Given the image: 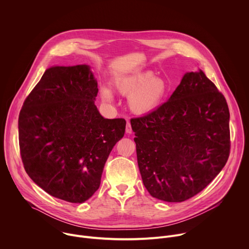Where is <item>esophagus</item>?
Wrapping results in <instances>:
<instances>
[{"mask_svg": "<svg viewBox=\"0 0 249 249\" xmlns=\"http://www.w3.org/2000/svg\"><path fill=\"white\" fill-rule=\"evenodd\" d=\"M126 132L128 134L132 133V127H131V123L129 121H127V123H126Z\"/></svg>", "mask_w": 249, "mask_h": 249, "instance_id": "1", "label": "esophagus"}]
</instances>
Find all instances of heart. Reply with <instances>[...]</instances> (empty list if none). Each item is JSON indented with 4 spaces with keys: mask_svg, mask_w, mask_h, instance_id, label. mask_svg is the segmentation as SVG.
<instances>
[{
    "mask_svg": "<svg viewBox=\"0 0 249 249\" xmlns=\"http://www.w3.org/2000/svg\"><path fill=\"white\" fill-rule=\"evenodd\" d=\"M116 89L123 95H129V108L136 114H147L156 109L166 94L167 86L160 78L151 72L136 73L119 77L115 81ZM101 95L104 100H111V91L103 88Z\"/></svg>",
    "mask_w": 249,
    "mask_h": 249,
    "instance_id": "heart-1",
    "label": "heart"
}]
</instances>
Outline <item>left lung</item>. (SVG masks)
I'll return each mask as SVG.
<instances>
[{
    "label": "left lung",
    "instance_id": "obj_1",
    "mask_svg": "<svg viewBox=\"0 0 249 249\" xmlns=\"http://www.w3.org/2000/svg\"><path fill=\"white\" fill-rule=\"evenodd\" d=\"M138 165L149 193L183 202L220 173L231 152L224 94L200 70L186 73L159 108L131 119Z\"/></svg>",
    "mask_w": 249,
    "mask_h": 249
}]
</instances>
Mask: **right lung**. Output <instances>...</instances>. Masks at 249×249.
I'll list each match as a JSON object with an SVG mask.
<instances>
[{
    "label": "right lung",
    "mask_w": 249,
    "mask_h": 249,
    "mask_svg": "<svg viewBox=\"0 0 249 249\" xmlns=\"http://www.w3.org/2000/svg\"><path fill=\"white\" fill-rule=\"evenodd\" d=\"M89 67H52L25 98L18 117L21 160L48 194L71 203L89 199L104 164L124 136L123 118L105 119L95 106Z\"/></svg>",
    "instance_id": "obj_1"
}]
</instances>
